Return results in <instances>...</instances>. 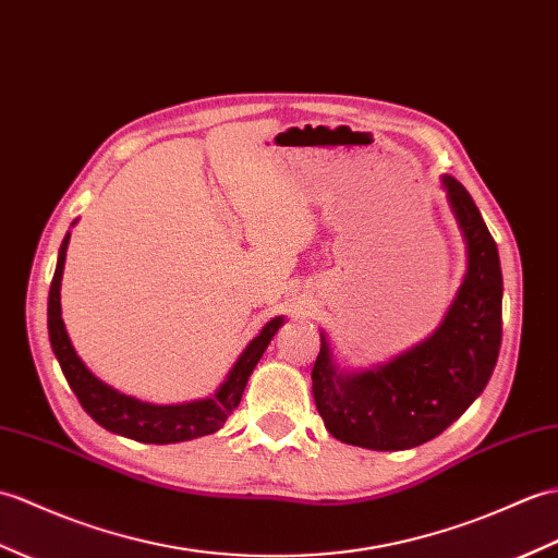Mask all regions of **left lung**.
Here are the masks:
<instances>
[{
  "label": "left lung",
  "mask_w": 558,
  "mask_h": 558,
  "mask_svg": "<svg viewBox=\"0 0 558 558\" xmlns=\"http://www.w3.org/2000/svg\"><path fill=\"white\" fill-rule=\"evenodd\" d=\"M465 242V276L430 338L366 371H344L320 332L311 383L328 433L344 445L401 451L430 442L481 397L501 344V266L473 197L442 175Z\"/></svg>",
  "instance_id": "8db88e82"
}]
</instances>
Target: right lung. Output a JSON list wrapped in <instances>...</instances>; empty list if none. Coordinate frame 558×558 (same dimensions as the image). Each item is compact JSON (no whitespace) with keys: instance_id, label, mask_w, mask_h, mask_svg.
Returning <instances> with one entry per match:
<instances>
[{"instance_id":"add662e5","label":"right lung","mask_w":558,"mask_h":558,"mask_svg":"<svg viewBox=\"0 0 558 558\" xmlns=\"http://www.w3.org/2000/svg\"><path fill=\"white\" fill-rule=\"evenodd\" d=\"M69 240H71V232H66V238L61 242L57 270H54V278H51L49 304H47V328H49L51 352H54L59 366L71 385V390L75 392L77 401H81V407L101 427H107L109 433L131 437V439H137V442H147V445L185 442V439L211 435L218 430V427H223L230 413L238 409L254 366L258 364V359L264 356L266 347L270 344V340H274V335L282 326L284 318L276 316L274 320L266 323L262 332H258L247 347H244V352L235 361V366L230 368L226 380L220 383V387L211 397L185 401V404H166V407L128 397L119 390H113L111 385L99 380L97 375L83 364V359L77 356V352L71 344L66 326H63L61 276H63V264H66Z\"/></svg>"}]
</instances>
